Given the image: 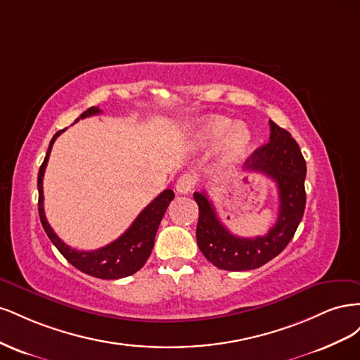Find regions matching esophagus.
<instances>
[{
	"instance_id": "34e87169",
	"label": "esophagus",
	"mask_w": 360,
	"mask_h": 360,
	"mask_svg": "<svg viewBox=\"0 0 360 360\" xmlns=\"http://www.w3.org/2000/svg\"><path fill=\"white\" fill-rule=\"evenodd\" d=\"M197 184V179L192 174H183V176L177 180L176 183V189L179 193H189Z\"/></svg>"
}]
</instances>
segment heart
<instances>
[{
  "instance_id": "obj_1",
  "label": "heart",
  "mask_w": 360,
  "mask_h": 360,
  "mask_svg": "<svg viewBox=\"0 0 360 360\" xmlns=\"http://www.w3.org/2000/svg\"><path fill=\"white\" fill-rule=\"evenodd\" d=\"M197 141L204 146H213L225 139L224 160L236 162L242 159L252 143L250 132L246 126L236 124L230 118L212 117L198 127Z\"/></svg>"
}]
</instances>
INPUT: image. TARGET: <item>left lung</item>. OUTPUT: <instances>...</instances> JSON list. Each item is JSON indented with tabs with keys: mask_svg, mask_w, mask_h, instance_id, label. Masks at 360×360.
Segmentation results:
<instances>
[{
	"mask_svg": "<svg viewBox=\"0 0 360 360\" xmlns=\"http://www.w3.org/2000/svg\"><path fill=\"white\" fill-rule=\"evenodd\" d=\"M246 169L266 174L278 186L279 214L266 236L246 238L231 234L219 221L207 193H193L200 209L198 248L212 264L222 270L258 269L279 255L296 233L307 204V162L290 132L271 120L270 141L246 159Z\"/></svg>",
	"mask_w": 360,
	"mask_h": 360,
	"instance_id": "8db88e82",
	"label": "left lung"
}]
</instances>
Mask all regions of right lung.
<instances>
[{"mask_svg":"<svg viewBox=\"0 0 360 360\" xmlns=\"http://www.w3.org/2000/svg\"><path fill=\"white\" fill-rule=\"evenodd\" d=\"M102 111L99 108L91 106L76 118L78 122L81 118L97 115ZM64 132V129L52 136L49 148L46 151L45 160L39 169L37 177V189H39V216L43 225V230L48 234L49 240L56 245L61 255L66 258L72 266L84 274L99 278V279H120L136 274V271L146 264L147 258L151 254V249L155 246V237L158 233L159 224L165 214L169 202L174 200V192L171 189L163 191L158 198L151 201L146 209L138 214L134 224L127 228L124 234L120 236L117 240L96 250H78L64 243L61 238L53 233L49 222L46 221L45 210H43V176L48 165V159L51 150L57 136Z\"/></svg>","mask_w":360,"mask_h":360,"instance_id":"1","label":"right lung"}]
</instances>
